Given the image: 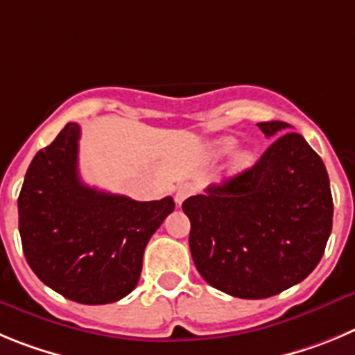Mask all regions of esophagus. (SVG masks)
<instances>
[{
    "label": "esophagus",
    "mask_w": 355,
    "mask_h": 355,
    "mask_svg": "<svg viewBox=\"0 0 355 355\" xmlns=\"http://www.w3.org/2000/svg\"><path fill=\"white\" fill-rule=\"evenodd\" d=\"M196 193V185L194 184H180L177 187V193H175V200H177L178 205H182L185 200Z\"/></svg>",
    "instance_id": "34e87169"
}]
</instances>
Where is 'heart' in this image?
<instances>
[{
	"label": "heart",
	"mask_w": 355,
	"mask_h": 355,
	"mask_svg": "<svg viewBox=\"0 0 355 355\" xmlns=\"http://www.w3.org/2000/svg\"><path fill=\"white\" fill-rule=\"evenodd\" d=\"M235 146H237V143L232 138L216 139V141L212 143V146H210V154H212L214 157H223V155L232 154L233 150H235ZM251 164H253V155L249 154V152H241V154L235 157L233 168H235V171H244L248 170Z\"/></svg>",
	"instance_id": "heart-1"
}]
</instances>
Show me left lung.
Returning a JSON list of instances; mask_svg holds the SVG:
<instances>
[{"instance_id": "1", "label": "left lung", "mask_w": 355, "mask_h": 355, "mask_svg": "<svg viewBox=\"0 0 355 355\" xmlns=\"http://www.w3.org/2000/svg\"><path fill=\"white\" fill-rule=\"evenodd\" d=\"M276 138L257 164L182 210L201 277L241 299H265L313 272L333 230V196L320 155L285 122L258 123Z\"/></svg>"}]
</instances>
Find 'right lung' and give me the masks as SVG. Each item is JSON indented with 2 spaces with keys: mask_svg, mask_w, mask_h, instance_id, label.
I'll return each mask as SVG.
<instances>
[{
  "mask_svg": "<svg viewBox=\"0 0 355 355\" xmlns=\"http://www.w3.org/2000/svg\"><path fill=\"white\" fill-rule=\"evenodd\" d=\"M79 138L70 122L37 152L17 200L19 233L44 285L79 304H110L136 288L146 244L175 201H136L83 184Z\"/></svg>",
  "mask_w": 355,
  "mask_h": 355,
  "instance_id": "obj_1",
  "label": "right lung"
}]
</instances>
